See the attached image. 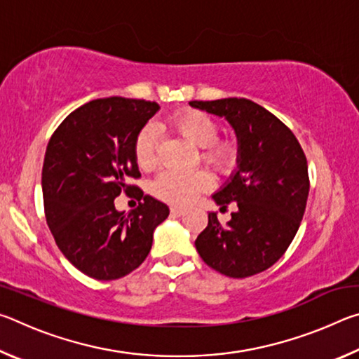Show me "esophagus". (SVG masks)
Here are the masks:
<instances>
[{"label": "esophagus", "mask_w": 359, "mask_h": 359, "mask_svg": "<svg viewBox=\"0 0 359 359\" xmlns=\"http://www.w3.org/2000/svg\"><path fill=\"white\" fill-rule=\"evenodd\" d=\"M171 214H172L174 217H180V215L185 214V209H182V208H171Z\"/></svg>", "instance_id": "esophagus-1"}]
</instances>
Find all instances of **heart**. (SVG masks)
I'll list each match as a JSON object with an SVG mask.
<instances>
[{"label": "heart", "instance_id": "b5f03b06", "mask_svg": "<svg viewBox=\"0 0 359 359\" xmlns=\"http://www.w3.org/2000/svg\"><path fill=\"white\" fill-rule=\"evenodd\" d=\"M168 126L198 147V160L220 175L234 171L239 161V145L233 137H217L218 123L209 114L184 109L169 115ZM135 158L142 171H154L158 165V137L154 128L139 131L135 141ZM214 185L210 174L196 169L190 172L165 171L154 182V194L172 205H188Z\"/></svg>", "mask_w": 359, "mask_h": 359}]
</instances>
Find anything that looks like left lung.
Masks as SVG:
<instances>
[{"label": "left lung", "instance_id": "8db88e82", "mask_svg": "<svg viewBox=\"0 0 359 359\" xmlns=\"http://www.w3.org/2000/svg\"><path fill=\"white\" fill-rule=\"evenodd\" d=\"M226 118L239 144V169L215 193L220 210L234 204L231 220L209 223L194 241L204 263L228 277L259 274L277 263L299 229L309 188L307 160L299 141L283 121L245 98L190 101Z\"/></svg>", "mask_w": 359, "mask_h": 359}]
</instances>
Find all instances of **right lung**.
Segmentation results:
<instances>
[{
  "label": "right lung",
  "mask_w": 359,
  "mask_h": 359,
  "mask_svg": "<svg viewBox=\"0 0 359 359\" xmlns=\"http://www.w3.org/2000/svg\"><path fill=\"white\" fill-rule=\"evenodd\" d=\"M160 106L145 100H93L53 131L42 165L44 212L53 239L72 266L96 280L125 277L144 263L154 229L169 208L130 185L139 179L135 141ZM120 192L142 201L128 216L114 209Z\"/></svg>",
  "instance_id": "add662e5"
}]
</instances>
